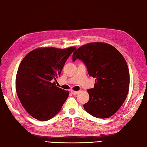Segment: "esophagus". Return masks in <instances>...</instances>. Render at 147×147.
<instances>
[{
	"label": "esophagus",
	"instance_id": "esophagus-1",
	"mask_svg": "<svg viewBox=\"0 0 147 147\" xmlns=\"http://www.w3.org/2000/svg\"><path fill=\"white\" fill-rule=\"evenodd\" d=\"M71 93L73 95H76L79 93V92H76V91H73V90H71Z\"/></svg>",
	"mask_w": 147,
	"mask_h": 147
}]
</instances>
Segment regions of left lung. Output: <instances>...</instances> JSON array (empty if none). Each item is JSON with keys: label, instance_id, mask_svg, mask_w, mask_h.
Here are the masks:
<instances>
[{"label": "left lung", "instance_id": "8db88e82", "mask_svg": "<svg viewBox=\"0 0 147 147\" xmlns=\"http://www.w3.org/2000/svg\"><path fill=\"white\" fill-rule=\"evenodd\" d=\"M76 59L83 62L89 75L96 81L94 88L87 90L90 98L84 109L93 117H110L128 93L129 73L125 59L113 46L101 42L81 47L73 54V61Z\"/></svg>", "mask_w": 147, "mask_h": 147}]
</instances>
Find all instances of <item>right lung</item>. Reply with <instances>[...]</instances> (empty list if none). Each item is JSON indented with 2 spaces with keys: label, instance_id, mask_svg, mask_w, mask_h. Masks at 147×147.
<instances>
[{
  "label": "right lung",
  "instance_id": "add662e5",
  "mask_svg": "<svg viewBox=\"0 0 147 147\" xmlns=\"http://www.w3.org/2000/svg\"><path fill=\"white\" fill-rule=\"evenodd\" d=\"M76 49L53 47L29 52L19 66L16 88L24 109L34 118L46 121L57 115L69 92L55 85L65 61Z\"/></svg>",
  "mask_w": 147,
  "mask_h": 147
}]
</instances>
